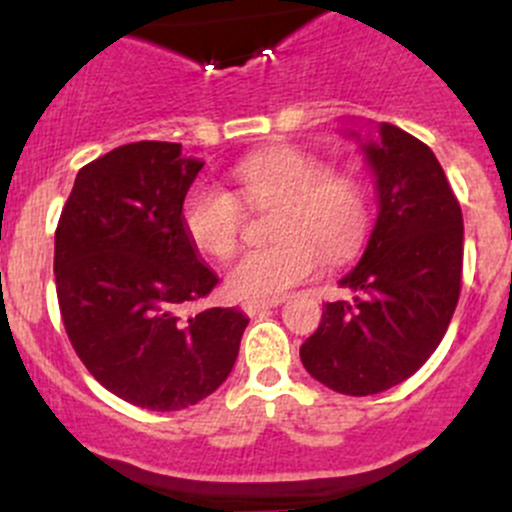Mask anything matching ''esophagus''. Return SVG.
Segmentation results:
<instances>
[{"label": "esophagus", "instance_id": "obj_1", "mask_svg": "<svg viewBox=\"0 0 512 512\" xmlns=\"http://www.w3.org/2000/svg\"><path fill=\"white\" fill-rule=\"evenodd\" d=\"M277 304H280V299H247V302H242V309H245V314L255 317V314L267 312V309L277 307Z\"/></svg>", "mask_w": 512, "mask_h": 512}]
</instances>
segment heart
<instances>
[{
    "label": "heart",
    "mask_w": 512,
    "mask_h": 512,
    "mask_svg": "<svg viewBox=\"0 0 512 512\" xmlns=\"http://www.w3.org/2000/svg\"><path fill=\"white\" fill-rule=\"evenodd\" d=\"M247 205H277V242L247 250L227 267V292L237 299H277L302 285L329 260H344L366 232V195L327 163L302 151H272L242 160L232 173ZM183 225L208 255H232L240 237L242 208L220 185L195 183L183 200Z\"/></svg>",
    "instance_id": "1"
}]
</instances>
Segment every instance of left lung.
<instances>
[{
    "instance_id": "obj_1",
    "label": "left lung",
    "mask_w": 512,
    "mask_h": 512,
    "mask_svg": "<svg viewBox=\"0 0 512 512\" xmlns=\"http://www.w3.org/2000/svg\"><path fill=\"white\" fill-rule=\"evenodd\" d=\"M347 121L374 175L376 223L364 255L299 347L304 369L329 389L369 396L416 374L456 312L463 272V215L431 148L391 123ZM367 131L364 132L363 128Z\"/></svg>"
}]
</instances>
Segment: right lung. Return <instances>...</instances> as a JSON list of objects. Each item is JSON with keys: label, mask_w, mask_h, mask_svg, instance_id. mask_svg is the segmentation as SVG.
<instances>
[{"label": "right lung", "mask_w": 512, "mask_h": 512, "mask_svg": "<svg viewBox=\"0 0 512 512\" xmlns=\"http://www.w3.org/2000/svg\"><path fill=\"white\" fill-rule=\"evenodd\" d=\"M205 160L180 143L141 141L84 165L54 242L56 297L76 354L118 399L180 411L235 366L247 314L188 307L218 285L183 225Z\"/></svg>", "instance_id": "1"}]
</instances>
